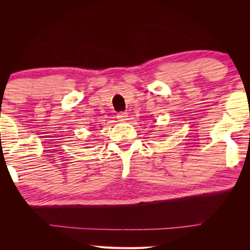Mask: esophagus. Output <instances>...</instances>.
Here are the masks:
<instances>
[{
	"label": "esophagus",
	"instance_id": "34e87169",
	"mask_svg": "<svg viewBox=\"0 0 250 250\" xmlns=\"http://www.w3.org/2000/svg\"><path fill=\"white\" fill-rule=\"evenodd\" d=\"M117 118H118V120L119 121H121V122H125V120H126V118H128V113L126 112H119L118 113V116H117Z\"/></svg>",
	"mask_w": 250,
	"mask_h": 250
}]
</instances>
